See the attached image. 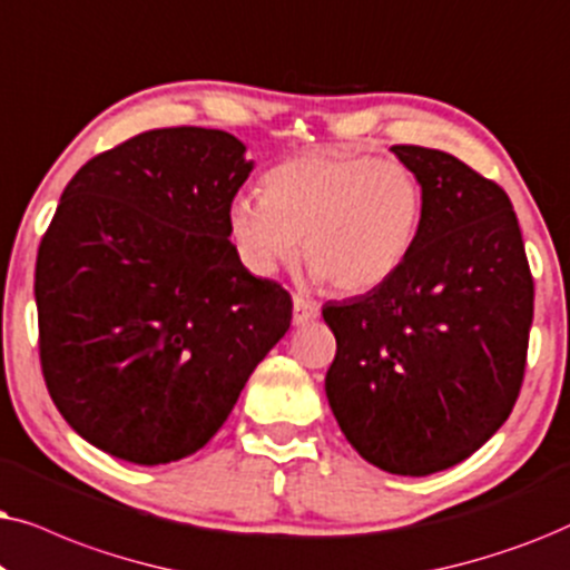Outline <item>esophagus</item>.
I'll return each instance as SVG.
<instances>
[{
	"label": "esophagus",
	"instance_id": "34e87169",
	"mask_svg": "<svg viewBox=\"0 0 570 570\" xmlns=\"http://www.w3.org/2000/svg\"><path fill=\"white\" fill-rule=\"evenodd\" d=\"M321 315L317 302H309L305 297H294V325H305Z\"/></svg>",
	"mask_w": 570,
	"mask_h": 570
}]
</instances>
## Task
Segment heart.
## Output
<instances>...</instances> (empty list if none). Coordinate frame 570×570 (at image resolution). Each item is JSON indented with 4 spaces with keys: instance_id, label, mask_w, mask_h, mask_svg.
Listing matches in <instances>:
<instances>
[{
    "instance_id": "heart-1",
    "label": "heart",
    "mask_w": 570,
    "mask_h": 570,
    "mask_svg": "<svg viewBox=\"0 0 570 570\" xmlns=\"http://www.w3.org/2000/svg\"><path fill=\"white\" fill-rule=\"evenodd\" d=\"M422 187L399 161L323 150L273 166L261 195H237L226 226L242 263L271 276L299 253L341 294L383 286L412 253Z\"/></svg>"
}]
</instances>
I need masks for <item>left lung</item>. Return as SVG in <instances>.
<instances>
[{"instance_id": "8db88e82", "label": "left lung", "mask_w": 570, "mask_h": 570, "mask_svg": "<svg viewBox=\"0 0 570 570\" xmlns=\"http://www.w3.org/2000/svg\"><path fill=\"white\" fill-rule=\"evenodd\" d=\"M422 187V224L396 276L328 302L325 396L352 449L428 476L480 451L519 399L534 281L511 200L435 148L393 146Z\"/></svg>"}]
</instances>
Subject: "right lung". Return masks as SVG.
Returning <instances> with one entry per match:
<instances>
[{
	"label": "right lung",
	"instance_id": "right-lung-1",
	"mask_svg": "<svg viewBox=\"0 0 570 570\" xmlns=\"http://www.w3.org/2000/svg\"><path fill=\"white\" fill-rule=\"evenodd\" d=\"M224 130L169 127L90 158L36 261L41 367L59 414L114 459L193 456L292 323L226 208L253 161Z\"/></svg>",
	"mask_w": 570,
	"mask_h": 570
}]
</instances>
